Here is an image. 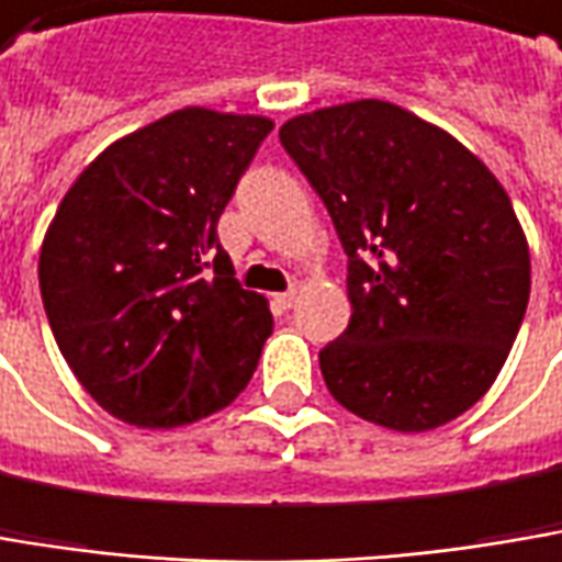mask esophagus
I'll use <instances>...</instances> for the list:
<instances>
[{
	"label": "esophagus",
	"instance_id": "1",
	"mask_svg": "<svg viewBox=\"0 0 562 562\" xmlns=\"http://www.w3.org/2000/svg\"><path fill=\"white\" fill-rule=\"evenodd\" d=\"M297 294H301V291H297V288H291V291H284V294H274V303H278L281 310H291V306L297 303Z\"/></svg>",
	"mask_w": 562,
	"mask_h": 562
}]
</instances>
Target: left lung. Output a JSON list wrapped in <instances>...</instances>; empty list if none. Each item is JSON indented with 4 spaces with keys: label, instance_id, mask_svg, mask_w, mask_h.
Instances as JSON below:
<instances>
[{
    "label": "left lung",
    "instance_id": "8db88e82",
    "mask_svg": "<svg viewBox=\"0 0 562 562\" xmlns=\"http://www.w3.org/2000/svg\"><path fill=\"white\" fill-rule=\"evenodd\" d=\"M348 256L351 319L319 351L329 393L390 431H431L499 378L531 252L499 179L448 131L381 99L281 124Z\"/></svg>",
    "mask_w": 562,
    "mask_h": 562
}]
</instances>
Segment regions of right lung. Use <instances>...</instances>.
Returning <instances> with one entry per match:
<instances>
[{
	"label": "right lung",
	"instance_id": "1",
	"mask_svg": "<svg viewBox=\"0 0 562 562\" xmlns=\"http://www.w3.org/2000/svg\"><path fill=\"white\" fill-rule=\"evenodd\" d=\"M261 114L179 108L104 146L41 243V297L69 371L114 419L176 428L229 406L271 336L217 221L259 143Z\"/></svg>",
	"mask_w": 562,
	"mask_h": 562
}]
</instances>
